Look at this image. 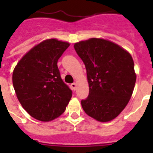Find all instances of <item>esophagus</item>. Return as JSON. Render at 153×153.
Wrapping results in <instances>:
<instances>
[{
    "mask_svg": "<svg viewBox=\"0 0 153 153\" xmlns=\"http://www.w3.org/2000/svg\"><path fill=\"white\" fill-rule=\"evenodd\" d=\"M71 86V88L73 89L74 90H76V84L75 83H73L72 84L70 85Z\"/></svg>",
    "mask_w": 153,
    "mask_h": 153,
    "instance_id": "1",
    "label": "esophagus"
}]
</instances>
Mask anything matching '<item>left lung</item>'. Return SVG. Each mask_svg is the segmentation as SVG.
Masks as SVG:
<instances>
[{
    "mask_svg": "<svg viewBox=\"0 0 153 153\" xmlns=\"http://www.w3.org/2000/svg\"><path fill=\"white\" fill-rule=\"evenodd\" d=\"M84 63L88 97L81 100L86 114L100 122L113 120L123 110L133 92L134 62L126 51L109 40L91 38L74 44Z\"/></svg>",
    "mask_w": 153,
    "mask_h": 153,
    "instance_id": "left-lung-1",
    "label": "left lung"
}]
</instances>
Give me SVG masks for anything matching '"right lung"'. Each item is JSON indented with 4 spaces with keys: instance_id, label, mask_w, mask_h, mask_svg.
<instances>
[{
    "instance_id": "right-lung-1",
    "label": "right lung",
    "mask_w": 153,
    "mask_h": 153,
    "mask_svg": "<svg viewBox=\"0 0 153 153\" xmlns=\"http://www.w3.org/2000/svg\"><path fill=\"white\" fill-rule=\"evenodd\" d=\"M69 43L49 39L33 47L13 72V85L19 102L31 117L47 122L65 111L72 90L63 81L57 61Z\"/></svg>"
}]
</instances>
